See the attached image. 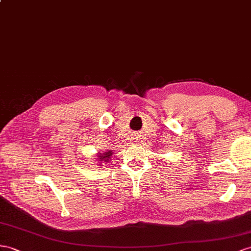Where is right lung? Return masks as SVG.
Instances as JSON below:
<instances>
[{"label": "right lung", "mask_w": 251, "mask_h": 251, "mask_svg": "<svg viewBox=\"0 0 251 251\" xmlns=\"http://www.w3.org/2000/svg\"><path fill=\"white\" fill-rule=\"evenodd\" d=\"M111 156H112V151H108L106 152H99L98 155H96V160H98L100 164H104L105 162L110 161Z\"/></svg>", "instance_id": "right-lung-1"}]
</instances>
